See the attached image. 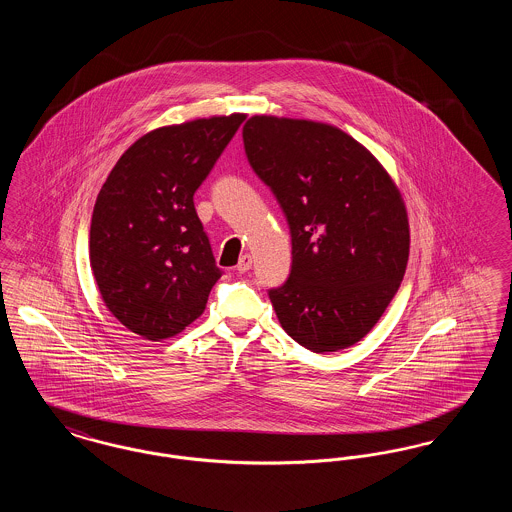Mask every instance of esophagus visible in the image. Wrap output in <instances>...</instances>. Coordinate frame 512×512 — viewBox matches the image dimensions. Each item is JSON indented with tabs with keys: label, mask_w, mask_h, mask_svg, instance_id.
I'll return each mask as SVG.
<instances>
[{
	"label": "esophagus",
	"mask_w": 512,
	"mask_h": 512,
	"mask_svg": "<svg viewBox=\"0 0 512 512\" xmlns=\"http://www.w3.org/2000/svg\"><path fill=\"white\" fill-rule=\"evenodd\" d=\"M251 265H253V257H251L249 253H245V255L240 257V263H238V267L236 268H238L240 272H247V270L251 268Z\"/></svg>",
	"instance_id": "1"
}]
</instances>
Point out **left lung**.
Instances as JSON below:
<instances>
[{
    "label": "left lung",
    "instance_id": "8db88e82",
    "mask_svg": "<svg viewBox=\"0 0 512 512\" xmlns=\"http://www.w3.org/2000/svg\"><path fill=\"white\" fill-rule=\"evenodd\" d=\"M244 146L292 232V272L270 301L299 345L363 340L401 286L411 247L403 195L384 165L338 126L255 115Z\"/></svg>",
    "mask_w": 512,
    "mask_h": 512
}]
</instances>
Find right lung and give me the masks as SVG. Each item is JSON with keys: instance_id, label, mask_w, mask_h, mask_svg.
<instances>
[{"instance_id": "add662e5", "label": "right lung", "mask_w": 512, "mask_h": 512, "mask_svg": "<svg viewBox=\"0 0 512 512\" xmlns=\"http://www.w3.org/2000/svg\"><path fill=\"white\" fill-rule=\"evenodd\" d=\"M244 113L155 128L128 147L99 190L90 267L109 313L144 340L201 317L220 278L194 207Z\"/></svg>"}]
</instances>
